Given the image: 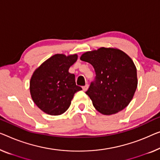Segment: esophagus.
Returning a JSON list of instances; mask_svg holds the SVG:
<instances>
[{"instance_id":"34e87169","label":"esophagus","mask_w":160,"mask_h":160,"mask_svg":"<svg viewBox=\"0 0 160 160\" xmlns=\"http://www.w3.org/2000/svg\"><path fill=\"white\" fill-rule=\"evenodd\" d=\"M88 85L86 84L85 86H82V90L83 91H86V90H88Z\"/></svg>"}]
</instances>
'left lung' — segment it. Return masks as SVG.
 I'll return each instance as SVG.
<instances>
[{"label":"left lung","instance_id":"8db88e82","mask_svg":"<svg viewBox=\"0 0 160 160\" xmlns=\"http://www.w3.org/2000/svg\"><path fill=\"white\" fill-rule=\"evenodd\" d=\"M93 67L94 80L85 92L96 110L104 115L122 111L133 98L137 88V68L124 52L101 47L80 57Z\"/></svg>","mask_w":160,"mask_h":160}]
</instances>
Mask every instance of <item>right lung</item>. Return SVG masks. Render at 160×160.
Segmentation results:
<instances>
[{
  "instance_id": "obj_1",
  "label": "right lung",
  "mask_w": 160,
  "mask_h": 160,
  "mask_svg": "<svg viewBox=\"0 0 160 160\" xmlns=\"http://www.w3.org/2000/svg\"><path fill=\"white\" fill-rule=\"evenodd\" d=\"M78 55L55 54L42 63L33 73L30 92L34 103L49 115L65 113L75 92L82 90L76 85L75 76L69 68L77 61Z\"/></svg>"
}]
</instances>
